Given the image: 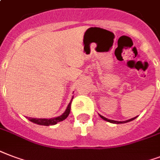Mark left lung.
Instances as JSON below:
<instances>
[{"mask_svg": "<svg viewBox=\"0 0 160 160\" xmlns=\"http://www.w3.org/2000/svg\"><path fill=\"white\" fill-rule=\"evenodd\" d=\"M99 116L101 117L103 120H104V121H109V122H110V123H116V124H121V123H126V122H128V121H132V120H134V119L136 118V117H134V118H132L130 119V120H127V121H113V120H110V119H107V118H105V117H104L103 116H100L99 115Z\"/></svg>", "mask_w": 160, "mask_h": 160, "instance_id": "obj_1", "label": "left lung"}]
</instances>
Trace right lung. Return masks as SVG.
I'll use <instances>...</instances> for the list:
<instances>
[{
	"mask_svg": "<svg viewBox=\"0 0 160 160\" xmlns=\"http://www.w3.org/2000/svg\"><path fill=\"white\" fill-rule=\"evenodd\" d=\"M71 104H72V101L69 103L68 106H67V110L65 111L62 116H58V117H56V118H51V119H37V118H30L28 117V120L30 121H32L33 123H36V124L42 125V126H52V125H56L57 122H60V121H62L63 120L67 118V116H69V113L71 111Z\"/></svg>",
	"mask_w": 160,
	"mask_h": 160,
	"instance_id": "add662e5",
	"label": "right lung"
}]
</instances>
